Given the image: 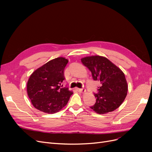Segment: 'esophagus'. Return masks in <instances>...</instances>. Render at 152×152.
<instances>
[{"mask_svg":"<svg viewBox=\"0 0 152 152\" xmlns=\"http://www.w3.org/2000/svg\"><path fill=\"white\" fill-rule=\"evenodd\" d=\"M76 90L78 91L79 92H80V93H85V92H86V89H84V88H82V89L77 88Z\"/></svg>","mask_w":152,"mask_h":152,"instance_id":"1","label":"esophagus"}]
</instances>
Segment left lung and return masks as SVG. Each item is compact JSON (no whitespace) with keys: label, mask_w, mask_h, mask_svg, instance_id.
<instances>
[{"label":"left lung","mask_w":152,"mask_h":152,"mask_svg":"<svg viewBox=\"0 0 152 152\" xmlns=\"http://www.w3.org/2000/svg\"><path fill=\"white\" fill-rule=\"evenodd\" d=\"M81 61L91 72L94 80L99 82L96 103L90 108L98 114L111 112L120 107L128 90L125 75L120 68L107 58L87 56Z\"/></svg>","instance_id":"1"}]
</instances>
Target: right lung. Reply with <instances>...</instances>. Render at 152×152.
I'll return each mask as SVG.
<instances>
[{"instance_id":"right-lung-1","label":"right lung","mask_w":152,"mask_h":152,"mask_svg":"<svg viewBox=\"0 0 152 152\" xmlns=\"http://www.w3.org/2000/svg\"><path fill=\"white\" fill-rule=\"evenodd\" d=\"M68 62L65 58L59 57L32 73L27 82V93L35 108L53 114L66 105L73 92L61 84L65 80L64 70Z\"/></svg>"}]
</instances>
